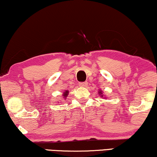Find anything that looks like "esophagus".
Wrapping results in <instances>:
<instances>
[{"mask_svg":"<svg viewBox=\"0 0 157 157\" xmlns=\"http://www.w3.org/2000/svg\"><path fill=\"white\" fill-rule=\"evenodd\" d=\"M79 86H81V87H86V86H87V85H88V82H81V83H79Z\"/></svg>","mask_w":157,"mask_h":157,"instance_id":"1","label":"esophagus"}]
</instances>
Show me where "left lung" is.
Segmentation results:
<instances>
[{
  "label": "left lung",
  "mask_w": 157,
  "mask_h": 157,
  "mask_svg": "<svg viewBox=\"0 0 157 157\" xmlns=\"http://www.w3.org/2000/svg\"><path fill=\"white\" fill-rule=\"evenodd\" d=\"M98 94L100 95V96L101 97H103V98H106L105 97H103V91H102L101 90H98Z\"/></svg>",
  "instance_id": "8db88e82"
}]
</instances>
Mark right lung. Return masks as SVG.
I'll use <instances>...</instances> for the list:
<instances>
[{"label": "right lung", "mask_w": 157, "mask_h": 157, "mask_svg": "<svg viewBox=\"0 0 157 157\" xmlns=\"http://www.w3.org/2000/svg\"><path fill=\"white\" fill-rule=\"evenodd\" d=\"M68 95H69V90H65V91L63 92V94H62L63 98L66 100V98H67V96H68Z\"/></svg>", "instance_id": "1"}]
</instances>
